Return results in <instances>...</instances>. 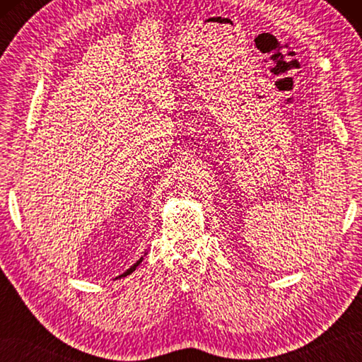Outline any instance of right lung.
Segmentation results:
<instances>
[{
  "instance_id": "add662e5",
  "label": "right lung",
  "mask_w": 362,
  "mask_h": 362,
  "mask_svg": "<svg viewBox=\"0 0 362 362\" xmlns=\"http://www.w3.org/2000/svg\"><path fill=\"white\" fill-rule=\"evenodd\" d=\"M141 261H143V257H141V258H140V259H138V261H136V263H135V264H134V266H130V269H127V271H126V272H124V274H121V275H119V276H126V275H129V274H132V272H134V271H135V269H136V266H138V264H140V263H141Z\"/></svg>"
}]
</instances>
